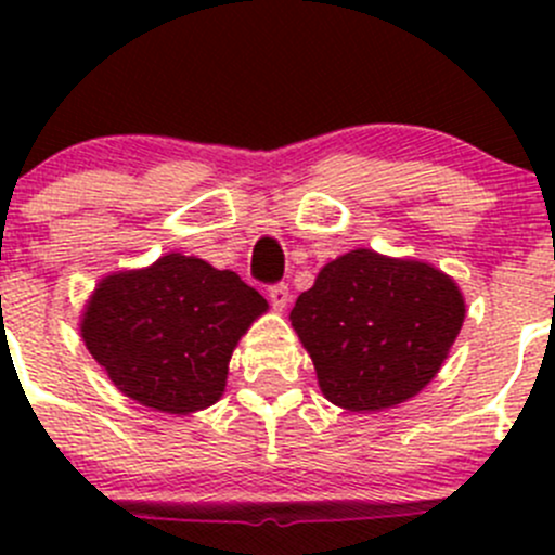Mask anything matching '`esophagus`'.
I'll return each instance as SVG.
<instances>
[{
    "instance_id": "obj_1",
    "label": "esophagus",
    "mask_w": 555,
    "mask_h": 555,
    "mask_svg": "<svg viewBox=\"0 0 555 555\" xmlns=\"http://www.w3.org/2000/svg\"><path fill=\"white\" fill-rule=\"evenodd\" d=\"M268 300H271V306L276 311L287 309V304H289L287 284H271V287H268Z\"/></svg>"
}]
</instances>
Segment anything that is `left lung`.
Listing matches in <instances>:
<instances>
[{"label":"left lung","instance_id":"left-lung-1","mask_svg":"<svg viewBox=\"0 0 555 555\" xmlns=\"http://www.w3.org/2000/svg\"><path fill=\"white\" fill-rule=\"evenodd\" d=\"M319 389L346 411H382L424 389L464 322L451 276L418 260L351 249L319 271L289 313Z\"/></svg>","mask_w":555,"mask_h":555}]
</instances>
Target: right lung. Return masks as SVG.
Returning <instances> with one entry per match:
<instances>
[{
    "label": "right lung",
    "mask_w": 555,
    "mask_h": 555,
    "mask_svg": "<svg viewBox=\"0 0 555 555\" xmlns=\"http://www.w3.org/2000/svg\"><path fill=\"white\" fill-rule=\"evenodd\" d=\"M266 311V298L233 271L171 251L102 279L80 333L122 395L184 416L220 400L233 349Z\"/></svg>",
    "instance_id": "obj_1"
}]
</instances>
